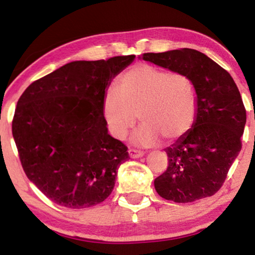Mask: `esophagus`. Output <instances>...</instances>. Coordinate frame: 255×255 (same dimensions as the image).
<instances>
[{
	"instance_id": "esophagus-1",
	"label": "esophagus",
	"mask_w": 255,
	"mask_h": 255,
	"mask_svg": "<svg viewBox=\"0 0 255 255\" xmlns=\"http://www.w3.org/2000/svg\"><path fill=\"white\" fill-rule=\"evenodd\" d=\"M128 155H130L131 159H137V158H141L144 155V153L140 151H137V149H128Z\"/></svg>"
}]
</instances>
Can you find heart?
<instances>
[{"label":"heart","mask_w":255,"mask_h":255,"mask_svg":"<svg viewBox=\"0 0 255 255\" xmlns=\"http://www.w3.org/2000/svg\"><path fill=\"white\" fill-rule=\"evenodd\" d=\"M197 92L189 76L155 66H134L118 79L116 89H108L103 114L110 133L127 137L137 115L141 125L132 135L135 145L147 147L160 139L172 142L193 127Z\"/></svg>","instance_id":"b5f03b06"}]
</instances>
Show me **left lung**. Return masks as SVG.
<instances>
[{
    "label": "left lung",
    "instance_id": "left-lung-1",
    "mask_svg": "<svg viewBox=\"0 0 255 255\" xmlns=\"http://www.w3.org/2000/svg\"><path fill=\"white\" fill-rule=\"evenodd\" d=\"M139 59L189 76L197 92L193 127L165 148L168 167L154 180L156 193L176 203L212 196L242 149L246 110L238 87L217 62L191 48L144 53Z\"/></svg>",
    "mask_w": 255,
    "mask_h": 255
}]
</instances>
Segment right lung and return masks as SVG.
<instances>
[{
	"label": "right lung",
	"instance_id": "1",
	"mask_svg": "<svg viewBox=\"0 0 255 255\" xmlns=\"http://www.w3.org/2000/svg\"><path fill=\"white\" fill-rule=\"evenodd\" d=\"M135 55L72 61L31 83L19 97L12 135L27 179L71 209L103 202L128 147L108 133L103 99Z\"/></svg>",
	"mask_w": 255,
	"mask_h": 255
}]
</instances>
